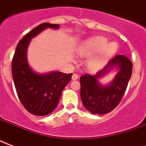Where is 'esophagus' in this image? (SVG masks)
<instances>
[{
    "label": "esophagus",
    "mask_w": 146,
    "mask_h": 146,
    "mask_svg": "<svg viewBox=\"0 0 146 146\" xmlns=\"http://www.w3.org/2000/svg\"><path fill=\"white\" fill-rule=\"evenodd\" d=\"M72 78L73 81H74V80H77V79L78 78V74H75V73H74V74H73V75H72Z\"/></svg>",
    "instance_id": "esophagus-1"
}]
</instances>
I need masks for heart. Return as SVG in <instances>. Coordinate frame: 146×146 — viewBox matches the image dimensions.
Listing matches in <instances>:
<instances>
[{"instance_id": "1", "label": "heart", "mask_w": 146, "mask_h": 146, "mask_svg": "<svg viewBox=\"0 0 146 146\" xmlns=\"http://www.w3.org/2000/svg\"><path fill=\"white\" fill-rule=\"evenodd\" d=\"M118 45L110 42L105 37L95 36L84 42L78 49V54L83 57L92 56L88 61V66L92 70L100 68L116 52Z\"/></svg>"}]
</instances>
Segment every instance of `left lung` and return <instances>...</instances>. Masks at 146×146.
<instances>
[{"label": "left lung", "mask_w": 146, "mask_h": 146, "mask_svg": "<svg viewBox=\"0 0 146 146\" xmlns=\"http://www.w3.org/2000/svg\"><path fill=\"white\" fill-rule=\"evenodd\" d=\"M120 71L109 86H100L98 78L113 66ZM133 63L123 55H116L96 74H82L80 78L81 98L84 106L94 114H105L115 109L123 97L132 75Z\"/></svg>", "instance_id": "8db88e82"}]
</instances>
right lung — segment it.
<instances>
[{
	"label": "right lung",
	"instance_id": "1",
	"mask_svg": "<svg viewBox=\"0 0 146 146\" xmlns=\"http://www.w3.org/2000/svg\"><path fill=\"white\" fill-rule=\"evenodd\" d=\"M58 27V24L43 23L34 28L18 42L12 60V76L18 98L25 109L36 116H45L55 110L63 89L72 79V73L38 74L27 63V48L31 38L46 28Z\"/></svg>",
	"mask_w": 146,
	"mask_h": 146
}]
</instances>
